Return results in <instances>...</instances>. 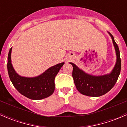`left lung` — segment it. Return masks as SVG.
Here are the masks:
<instances>
[{
    "label": "left lung",
    "mask_w": 127,
    "mask_h": 127,
    "mask_svg": "<svg viewBox=\"0 0 127 127\" xmlns=\"http://www.w3.org/2000/svg\"><path fill=\"white\" fill-rule=\"evenodd\" d=\"M107 32L112 39L117 57L116 64L109 74L98 76L91 75L80 69L73 63H69L73 66L72 77L75 87L77 90L84 95L92 97L101 96L113 87L118 79L121 69L120 52L114 37L111 33Z\"/></svg>",
    "instance_id": "left-lung-1"
}]
</instances>
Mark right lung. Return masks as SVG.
I'll list each match as a JSON object with an SVG mask.
<instances>
[{"mask_svg": "<svg viewBox=\"0 0 127 127\" xmlns=\"http://www.w3.org/2000/svg\"><path fill=\"white\" fill-rule=\"evenodd\" d=\"M11 48L8 55L7 69L10 80L15 88L26 98L40 100L53 94L55 90V78L64 62L50 67L37 77H26L18 75L11 64Z\"/></svg>", "mask_w": 127, "mask_h": 127, "instance_id": "right-lung-1", "label": "right lung"}]
</instances>
